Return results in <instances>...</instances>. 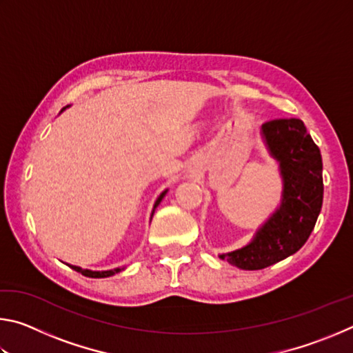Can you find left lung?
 Segmentation results:
<instances>
[{
    "instance_id": "left-lung-1",
    "label": "left lung",
    "mask_w": 353,
    "mask_h": 353,
    "mask_svg": "<svg viewBox=\"0 0 353 353\" xmlns=\"http://www.w3.org/2000/svg\"><path fill=\"white\" fill-rule=\"evenodd\" d=\"M261 139L279 165L282 177L280 205L255 232L246 246L219 254L240 270H263L296 254L308 240L318 219L324 183L319 148L297 118L274 119L261 126Z\"/></svg>"
}]
</instances>
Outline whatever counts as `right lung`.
I'll return each instance as SVG.
<instances>
[{
    "label": "right lung",
    "mask_w": 353,
    "mask_h": 353,
    "mask_svg": "<svg viewBox=\"0 0 353 353\" xmlns=\"http://www.w3.org/2000/svg\"><path fill=\"white\" fill-rule=\"evenodd\" d=\"M70 105H67V107H63V109L61 110V113L63 112V110H67ZM168 193V190H165V191H162V193H160V196L157 198V201L154 202V208H152V213H151V219H152V214H154V212H155V208L159 207V204L160 202H162V199L165 198V194ZM68 265V263H67ZM71 270H74V271H77V272H81L82 276H85V277H92V279H104V277H110V276H115V274H118V272H121L123 270H124V266L123 268H115V270H107V271H93V270H83V268H81V266H74V265H68Z\"/></svg>",
    "instance_id": "right-lung-1"
}]
</instances>
